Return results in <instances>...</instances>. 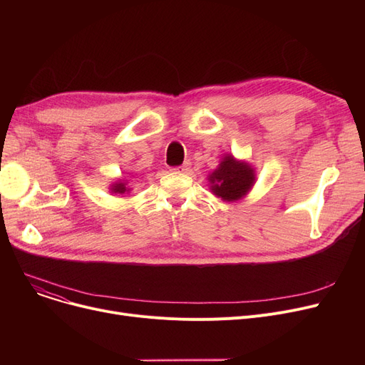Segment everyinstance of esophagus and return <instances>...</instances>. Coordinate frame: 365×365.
<instances>
[{
	"mask_svg": "<svg viewBox=\"0 0 365 365\" xmlns=\"http://www.w3.org/2000/svg\"><path fill=\"white\" fill-rule=\"evenodd\" d=\"M173 170H175L176 173H182V175H187V173L190 171V163L186 161L182 165H178V167H175Z\"/></svg>",
	"mask_w": 365,
	"mask_h": 365,
	"instance_id": "obj_1",
	"label": "esophagus"
}]
</instances>
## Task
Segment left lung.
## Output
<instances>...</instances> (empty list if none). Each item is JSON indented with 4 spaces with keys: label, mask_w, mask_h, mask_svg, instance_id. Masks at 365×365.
Wrapping results in <instances>:
<instances>
[{
    "label": "left lung",
    "mask_w": 365,
    "mask_h": 365,
    "mask_svg": "<svg viewBox=\"0 0 365 365\" xmlns=\"http://www.w3.org/2000/svg\"><path fill=\"white\" fill-rule=\"evenodd\" d=\"M255 171L245 164L235 161L234 157L227 155L220 163V167L212 173L210 183L212 190L226 201H234L247 194V190L253 186Z\"/></svg>",
    "instance_id": "obj_1"
}]
</instances>
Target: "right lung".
I'll use <instances>...</instances> for the list:
<instances>
[{
    "label": "right lung",
    "mask_w": 365,
    "mask_h": 365,
    "mask_svg": "<svg viewBox=\"0 0 365 365\" xmlns=\"http://www.w3.org/2000/svg\"><path fill=\"white\" fill-rule=\"evenodd\" d=\"M112 190H113L115 194H124V192H127V190H130V189L125 187V183H115L112 186Z\"/></svg>",
    "instance_id": "obj_1"
}]
</instances>
